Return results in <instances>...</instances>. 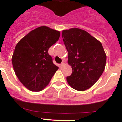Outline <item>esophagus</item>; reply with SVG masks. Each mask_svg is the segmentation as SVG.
<instances>
[{
    "label": "esophagus",
    "mask_w": 122,
    "mask_h": 122,
    "mask_svg": "<svg viewBox=\"0 0 122 122\" xmlns=\"http://www.w3.org/2000/svg\"><path fill=\"white\" fill-rule=\"evenodd\" d=\"M64 64H65L64 62H62V63L61 64V67H62V66H63Z\"/></svg>",
    "instance_id": "esophagus-1"
}]
</instances>
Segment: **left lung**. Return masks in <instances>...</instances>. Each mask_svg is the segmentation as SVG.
Listing matches in <instances>:
<instances>
[{
    "mask_svg": "<svg viewBox=\"0 0 122 122\" xmlns=\"http://www.w3.org/2000/svg\"><path fill=\"white\" fill-rule=\"evenodd\" d=\"M62 37L73 72L67 80L77 91H83L97 81L104 70L106 55L100 41L77 28L63 30Z\"/></svg>",
    "mask_w": 122,
    "mask_h": 122,
    "instance_id": "obj_1",
    "label": "left lung"
}]
</instances>
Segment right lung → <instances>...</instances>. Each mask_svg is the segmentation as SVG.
Here are the masks:
<instances>
[{
	"label": "right lung",
	"mask_w": 122,
	"mask_h": 122,
	"mask_svg": "<svg viewBox=\"0 0 122 122\" xmlns=\"http://www.w3.org/2000/svg\"><path fill=\"white\" fill-rule=\"evenodd\" d=\"M60 36V31L42 26L27 34L15 46L12 57L14 71L30 91H42L58 68L53 63L48 49Z\"/></svg>",
	"instance_id": "obj_1"
}]
</instances>
